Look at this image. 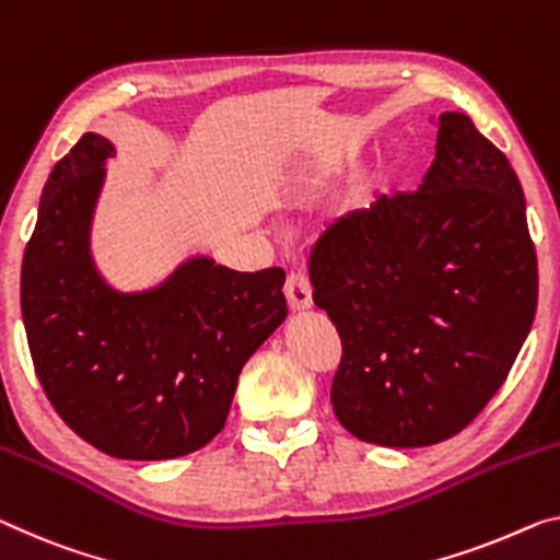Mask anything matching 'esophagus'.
<instances>
[{"mask_svg":"<svg viewBox=\"0 0 560 560\" xmlns=\"http://www.w3.org/2000/svg\"><path fill=\"white\" fill-rule=\"evenodd\" d=\"M285 298H288V305L292 310H307L310 305H313V288H310L305 275H300V272L288 275Z\"/></svg>","mask_w":560,"mask_h":560,"instance_id":"34e87169","label":"esophagus"}]
</instances>
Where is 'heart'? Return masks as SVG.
<instances>
[{"label": "heart", "instance_id": "obj_1", "mask_svg": "<svg viewBox=\"0 0 560 560\" xmlns=\"http://www.w3.org/2000/svg\"><path fill=\"white\" fill-rule=\"evenodd\" d=\"M373 187H375V183L373 179H370V183H363L358 187V192H355V200L360 202V205H365L368 200H370V195H373Z\"/></svg>", "mask_w": 560, "mask_h": 560}]
</instances>
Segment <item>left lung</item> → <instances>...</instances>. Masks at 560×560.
Returning <instances> with one entry per match:
<instances>
[{
	"mask_svg": "<svg viewBox=\"0 0 560 560\" xmlns=\"http://www.w3.org/2000/svg\"><path fill=\"white\" fill-rule=\"evenodd\" d=\"M310 282L342 342L340 425L385 448L448 441L501 388L536 317V247L509 158L443 112L418 192L332 222Z\"/></svg>",
	"mask_w": 560,
	"mask_h": 560,
	"instance_id": "left-lung-1",
	"label": "left lung"
}]
</instances>
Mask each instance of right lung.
Here are the masks:
<instances>
[{"instance_id":"obj_1","label":"right lung","mask_w":560,"mask_h":560,"mask_svg":"<svg viewBox=\"0 0 560 560\" xmlns=\"http://www.w3.org/2000/svg\"><path fill=\"white\" fill-rule=\"evenodd\" d=\"M115 148L88 132L42 190L22 260L34 373L59 418L127 460L200 451L225 428L240 370L285 320V272H237L192 257L148 292L94 270L90 222Z\"/></svg>"}]
</instances>
